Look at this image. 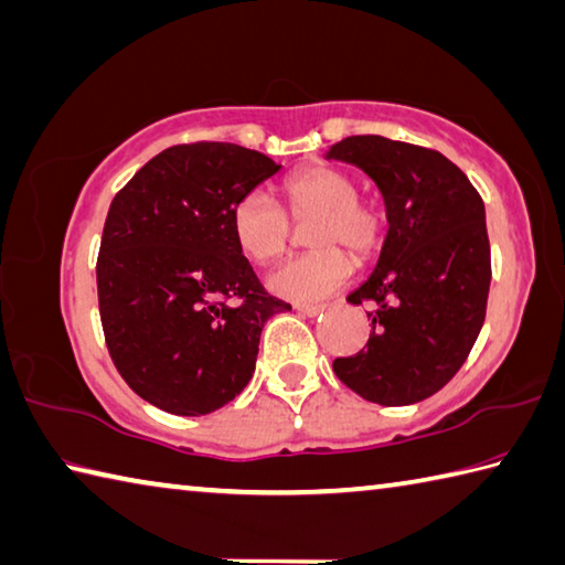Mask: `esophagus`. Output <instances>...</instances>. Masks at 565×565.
Wrapping results in <instances>:
<instances>
[{"instance_id": "esophagus-1", "label": "esophagus", "mask_w": 565, "mask_h": 565, "mask_svg": "<svg viewBox=\"0 0 565 565\" xmlns=\"http://www.w3.org/2000/svg\"><path fill=\"white\" fill-rule=\"evenodd\" d=\"M323 309H326V306H313V303H299V306H296V311H299L301 316H318V313H323Z\"/></svg>"}]
</instances>
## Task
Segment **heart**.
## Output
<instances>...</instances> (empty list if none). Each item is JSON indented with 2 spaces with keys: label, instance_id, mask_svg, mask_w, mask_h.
Instances as JSON below:
<instances>
[{
  "label": "heart",
  "instance_id": "obj_1",
  "mask_svg": "<svg viewBox=\"0 0 565 565\" xmlns=\"http://www.w3.org/2000/svg\"><path fill=\"white\" fill-rule=\"evenodd\" d=\"M284 198L296 222L316 220L309 230L311 254L284 262L269 274L274 296L299 303L321 301L351 279L353 256L363 264L381 249L385 214L358 198V182L333 166H309L284 182ZM274 198L252 190L234 204L232 234L244 256L269 264L289 247L291 220Z\"/></svg>",
  "mask_w": 565,
  "mask_h": 565
}]
</instances>
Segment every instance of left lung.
Wrapping results in <instances>:
<instances>
[{
    "label": "left lung",
    "instance_id": "1",
    "mask_svg": "<svg viewBox=\"0 0 565 565\" xmlns=\"http://www.w3.org/2000/svg\"><path fill=\"white\" fill-rule=\"evenodd\" d=\"M351 162L383 194L387 234L373 274L348 294L373 331L333 373L363 399L413 405L452 381L487 313L491 281L484 202L443 152L351 136L326 152Z\"/></svg>",
    "mask_w": 565,
    "mask_h": 565
}]
</instances>
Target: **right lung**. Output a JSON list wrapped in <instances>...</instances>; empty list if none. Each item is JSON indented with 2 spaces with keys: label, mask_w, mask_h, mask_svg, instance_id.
<instances>
[{
  "label": "right lung",
  "mask_w": 565,
  "mask_h": 565,
  "mask_svg": "<svg viewBox=\"0 0 565 565\" xmlns=\"http://www.w3.org/2000/svg\"><path fill=\"white\" fill-rule=\"evenodd\" d=\"M279 168L234 142L172 146L110 202L96 264L106 345L132 393L170 415L237 397L264 323L291 309L232 234L234 204Z\"/></svg>",
  "instance_id": "1"
}]
</instances>
